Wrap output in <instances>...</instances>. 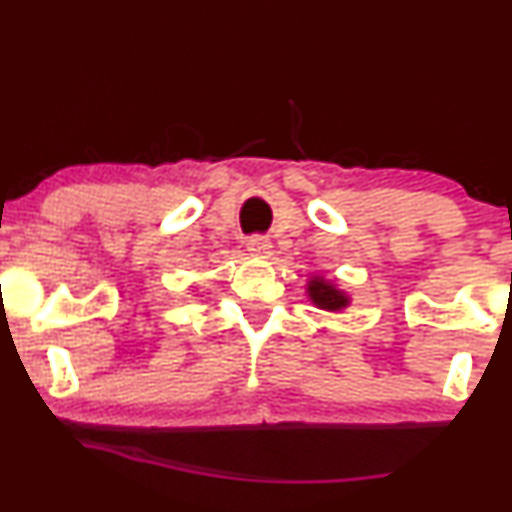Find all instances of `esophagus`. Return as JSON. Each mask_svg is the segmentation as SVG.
Wrapping results in <instances>:
<instances>
[{"label":"esophagus","instance_id":"obj_1","mask_svg":"<svg viewBox=\"0 0 512 512\" xmlns=\"http://www.w3.org/2000/svg\"><path fill=\"white\" fill-rule=\"evenodd\" d=\"M269 248H272V243H269V240L262 238V236H252L248 240V250L252 252V255H260V257L269 255Z\"/></svg>","mask_w":512,"mask_h":512}]
</instances>
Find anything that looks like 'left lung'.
I'll return each instance as SVG.
<instances>
[{"mask_svg":"<svg viewBox=\"0 0 512 512\" xmlns=\"http://www.w3.org/2000/svg\"><path fill=\"white\" fill-rule=\"evenodd\" d=\"M308 293L313 298V303L317 308H325V310H339L349 303V298L344 296L342 291L334 289L332 284H327L325 279H313L308 284Z\"/></svg>","mask_w":512,"mask_h":512,"instance_id":"1","label":"left lung"}]
</instances>
